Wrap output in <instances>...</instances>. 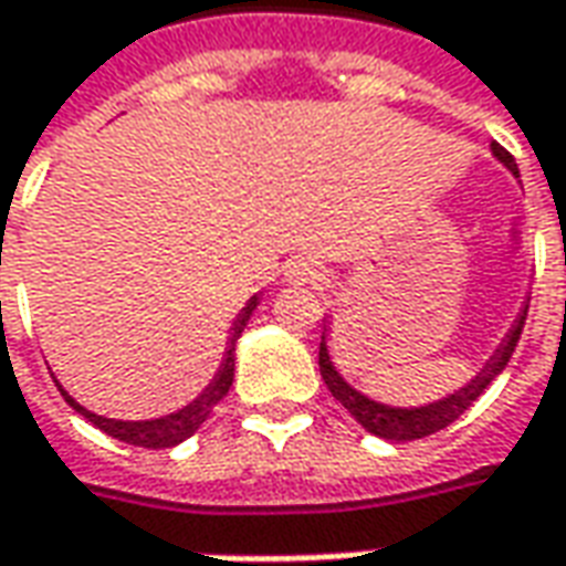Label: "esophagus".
Segmentation results:
<instances>
[{
	"mask_svg": "<svg viewBox=\"0 0 566 566\" xmlns=\"http://www.w3.org/2000/svg\"><path fill=\"white\" fill-rule=\"evenodd\" d=\"M284 279L294 284H310L318 279V269H315V263H310V260H291V263L284 266Z\"/></svg>",
	"mask_w": 566,
	"mask_h": 566,
	"instance_id": "obj_1",
	"label": "esophagus"
}]
</instances>
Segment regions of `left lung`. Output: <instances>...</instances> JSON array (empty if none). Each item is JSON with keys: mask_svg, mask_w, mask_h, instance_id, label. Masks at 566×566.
<instances>
[{"mask_svg": "<svg viewBox=\"0 0 566 566\" xmlns=\"http://www.w3.org/2000/svg\"><path fill=\"white\" fill-rule=\"evenodd\" d=\"M493 157L511 172V176H514V179L521 176L514 157H511L502 145H493ZM526 306H530V300H524V306H521V313L514 318V325L509 328V334L502 337V344L495 347L493 356L483 363V368L476 371L474 378L468 380V384H461L459 390L440 396V399H433V402H424V406H387V402H378V399L365 396L363 390H356V387L337 371V365H334L332 359V349H328V332H332V328H328V318H325V332H322V344H318V371H322V378L328 384V390H332L334 399H337V402H340L368 433H375L380 440H394V443L421 440V437H430V433H437V430L449 428L459 415H464L474 406L476 396L483 394V390L502 375V368L509 365L511 353H514L517 340H521V332H524Z\"/></svg>", "mask_w": 566, "mask_h": 566, "instance_id": "1", "label": "left lung"}]
</instances>
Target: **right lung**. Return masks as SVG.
<instances>
[{"label":"right lung","mask_w":566,"mask_h":566,"mask_svg":"<svg viewBox=\"0 0 566 566\" xmlns=\"http://www.w3.org/2000/svg\"><path fill=\"white\" fill-rule=\"evenodd\" d=\"M256 306H260V294H253V297L244 303V310L234 315L232 332H229V347L222 353V363H219L213 380H210L188 406L176 409V412L160 415V418H145V421H123V418H105V415L90 412V409L80 406L55 378L57 390L67 399L71 409H76L86 421H92L98 430H105L107 437H114V440H123V443L129 446H145V449H170V446H179L182 440H188L195 430L201 428L203 421L210 418V412L217 409L219 399L229 394V387H232L234 378V344H238L241 332L248 328V322H251V315Z\"/></svg>","instance_id":"right-lung-1"}]
</instances>
